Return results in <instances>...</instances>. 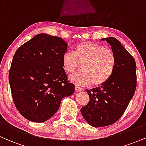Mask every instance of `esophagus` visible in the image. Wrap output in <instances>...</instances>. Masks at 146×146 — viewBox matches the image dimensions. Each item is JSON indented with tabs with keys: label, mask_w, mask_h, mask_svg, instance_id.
<instances>
[{
	"label": "esophagus",
	"mask_w": 146,
	"mask_h": 146,
	"mask_svg": "<svg viewBox=\"0 0 146 146\" xmlns=\"http://www.w3.org/2000/svg\"><path fill=\"white\" fill-rule=\"evenodd\" d=\"M75 90H76V91H82L83 89L81 86H78V85H75Z\"/></svg>",
	"instance_id": "1"
}]
</instances>
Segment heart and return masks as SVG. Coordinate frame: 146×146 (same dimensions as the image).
I'll return each instance as SVG.
<instances>
[{
    "label": "heart",
    "mask_w": 146,
    "mask_h": 146,
    "mask_svg": "<svg viewBox=\"0 0 146 146\" xmlns=\"http://www.w3.org/2000/svg\"><path fill=\"white\" fill-rule=\"evenodd\" d=\"M65 72L73 73L82 64V71L70 76L69 80L80 86H101L108 82L116 67L115 53L103 45L93 42L77 44L73 51H66L62 58Z\"/></svg>",
    "instance_id": "obj_1"
}]
</instances>
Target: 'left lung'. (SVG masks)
Returning <instances> with one entry per match:
<instances>
[{
	"label": "left lung",
	"instance_id": "obj_1",
	"mask_svg": "<svg viewBox=\"0 0 146 146\" xmlns=\"http://www.w3.org/2000/svg\"><path fill=\"white\" fill-rule=\"evenodd\" d=\"M102 40L111 46L116 56V67L108 82L86 90L90 100L80 110L88 124L96 128L113 124L122 116L137 86V66L133 57L114 37Z\"/></svg>",
	"mask_w": 146,
	"mask_h": 146
}]
</instances>
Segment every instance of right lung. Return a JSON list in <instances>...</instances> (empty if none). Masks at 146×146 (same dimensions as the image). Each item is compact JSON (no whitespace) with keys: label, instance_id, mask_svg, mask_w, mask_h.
<instances>
[{"label":"right lung","instance_id":"add662e5","mask_svg":"<svg viewBox=\"0 0 146 146\" xmlns=\"http://www.w3.org/2000/svg\"><path fill=\"white\" fill-rule=\"evenodd\" d=\"M67 44L61 38L36 35L15 53L9 73L14 102L19 113L33 122L48 120L62 98L73 95L62 58Z\"/></svg>","mask_w":146,"mask_h":146}]
</instances>
